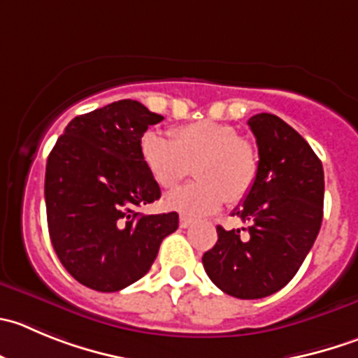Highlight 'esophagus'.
<instances>
[{
  "label": "esophagus",
  "mask_w": 358,
  "mask_h": 358,
  "mask_svg": "<svg viewBox=\"0 0 358 358\" xmlns=\"http://www.w3.org/2000/svg\"><path fill=\"white\" fill-rule=\"evenodd\" d=\"M179 224H181V228H188L189 224H193V217L186 216V214H181V217H179Z\"/></svg>",
  "instance_id": "1"
}]
</instances>
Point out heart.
<instances>
[{
    "instance_id": "obj_1",
    "label": "heart",
    "mask_w": 358,
    "mask_h": 358,
    "mask_svg": "<svg viewBox=\"0 0 358 358\" xmlns=\"http://www.w3.org/2000/svg\"><path fill=\"white\" fill-rule=\"evenodd\" d=\"M170 141L148 131L141 141V158L156 185L173 189L193 166L199 179L166 199V206L186 214H206L224 199H243L258 173V155L248 138L224 122L196 121L170 130Z\"/></svg>"
}]
</instances>
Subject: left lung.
<instances>
[{"instance_id": "obj_1", "label": "left lung", "mask_w": 358, "mask_h": 358, "mask_svg": "<svg viewBox=\"0 0 358 358\" xmlns=\"http://www.w3.org/2000/svg\"><path fill=\"white\" fill-rule=\"evenodd\" d=\"M258 145V173L232 216L250 227H217V243L202 257L214 285L237 299L275 294L297 274L323 217V166L311 145L278 115L248 121Z\"/></svg>"}]
</instances>
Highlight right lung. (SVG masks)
<instances>
[{
  "label": "right lung",
  "instance_id": "right-lung-1",
  "mask_svg": "<svg viewBox=\"0 0 358 358\" xmlns=\"http://www.w3.org/2000/svg\"><path fill=\"white\" fill-rule=\"evenodd\" d=\"M163 121L135 100L77 115L45 169L49 236L63 267L84 287L117 292L148 274L179 214H141L162 196L141 158V141Z\"/></svg>",
  "mask_w": 358,
  "mask_h": 358
}]
</instances>
